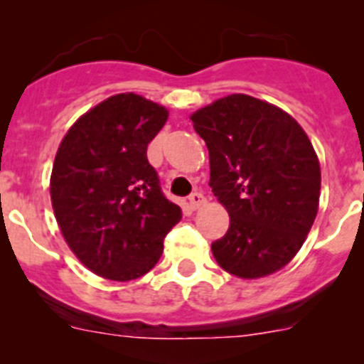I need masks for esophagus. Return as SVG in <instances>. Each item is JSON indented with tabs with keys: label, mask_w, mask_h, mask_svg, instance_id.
<instances>
[{
	"label": "esophagus",
	"mask_w": 364,
	"mask_h": 364,
	"mask_svg": "<svg viewBox=\"0 0 364 364\" xmlns=\"http://www.w3.org/2000/svg\"><path fill=\"white\" fill-rule=\"evenodd\" d=\"M204 203H205V199H204V196L200 192H193L192 196L188 197V208L192 209V211L199 209Z\"/></svg>",
	"instance_id": "esophagus-1"
}]
</instances>
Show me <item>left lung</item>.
Instances as JSON below:
<instances>
[{"mask_svg":"<svg viewBox=\"0 0 364 364\" xmlns=\"http://www.w3.org/2000/svg\"><path fill=\"white\" fill-rule=\"evenodd\" d=\"M209 151V186L230 225L211 243L216 262L240 278L282 269L317 216L321 165L292 116L248 95H229L190 116Z\"/></svg>","mask_w":364,"mask_h":364,"instance_id":"8db88e82","label":"left lung"}]
</instances>
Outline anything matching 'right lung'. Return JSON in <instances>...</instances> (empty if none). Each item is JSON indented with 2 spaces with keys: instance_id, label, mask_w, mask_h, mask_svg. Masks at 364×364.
Returning a JSON list of instances; mask_svg holds the SVG:
<instances>
[{
  "instance_id": "obj_1",
  "label": "right lung",
  "mask_w": 364,
  "mask_h": 364,
  "mask_svg": "<svg viewBox=\"0 0 364 364\" xmlns=\"http://www.w3.org/2000/svg\"><path fill=\"white\" fill-rule=\"evenodd\" d=\"M167 117L141 95H114L80 116L58 148L54 216L70 250L98 277L128 282L148 273L181 220L146 155Z\"/></svg>"
}]
</instances>
